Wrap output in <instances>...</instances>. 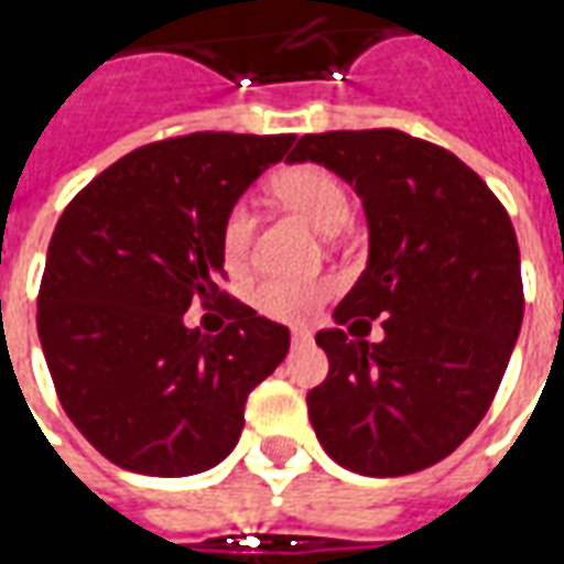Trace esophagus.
I'll use <instances>...</instances> for the list:
<instances>
[{"instance_id":"esophagus-1","label":"esophagus","mask_w":564,"mask_h":564,"mask_svg":"<svg viewBox=\"0 0 564 564\" xmlns=\"http://www.w3.org/2000/svg\"><path fill=\"white\" fill-rule=\"evenodd\" d=\"M291 343H294V346L313 343V330H310V327H294V330H291Z\"/></svg>"}]
</instances>
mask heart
I'll list each match as a JSON object with an SVG mask.
<instances>
[{"label": "heart", "mask_w": 564, "mask_h": 564, "mask_svg": "<svg viewBox=\"0 0 564 564\" xmlns=\"http://www.w3.org/2000/svg\"><path fill=\"white\" fill-rule=\"evenodd\" d=\"M279 199H285L291 209L306 215L318 230H337L349 218V194L337 175L318 166V163H301L291 166L273 182ZM251 237H254V215L249 203H234L221 227V249L230 267L249 258ZM330 294V285L322 279H285L273 275L263 279L251 291V303L270 318L279 322H301L315 313V306Z\"/></svg>", "instance_id": "obj_1"}]
</instances>
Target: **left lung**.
Returning <instances> with one entry per match:
<instances>
[{"label": "left lung", "instance_id": "8db88e82", "mask_svg": "<svg viewBox=\"0 0 564 564\" xmlns=\"http://www.w3.org/2000/svg\"><path fill=\"white\" fill-rule=\"evenodd\" d=\"M291 163L337 173L365 203L370 254L318 330L327 379L306 394L315 437L337 465L403 477L437 465L486 416L522 325L510 215L453 151L401 130L303 135Z\"/></svg>", "mask_w": 564, "mask_h": 564}]
</instances>
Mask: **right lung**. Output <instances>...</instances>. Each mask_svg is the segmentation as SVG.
I'll list each match as a JSON object with an SVG mask.
<instances>
[{
    "label": "right lung",
    "mask_w": 564,
    "mask_h": 564,
    "mask_svg": "<svg viewBox=\"0 0 564 564\" xmlns=\"http://www.w3.org/2000/svg\"><path fill=\"white\" fill-rule=\"evenodd\" d=\"M294 135L191 133L130 151L59 215L39 289V339L66 416L111 465L191 477L225 462L254 386L291 334L218 289L221 227ZM225 300L218 338L184 327Z\"/></svg>",
    "instance_id": "add662e5"
}]
</instances>
